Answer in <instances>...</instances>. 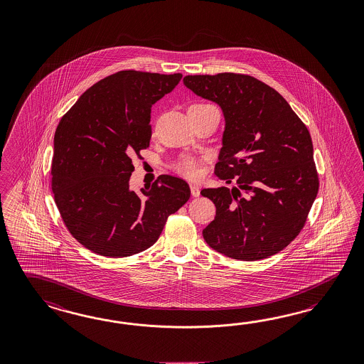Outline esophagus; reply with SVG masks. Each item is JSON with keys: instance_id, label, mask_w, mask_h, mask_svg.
Masks as SVG:
<instances>
[{"instance_id": "34e87169", "label": "esophagus", "mask_w": 364, "mask_h": 364, "mask_svg": "<svg viewBox=\"0 0 364 364\" xmlns=\"http://www.w3.org/2000/svg\"><path fill=\"white\" fill-rule=\"evenodd\" d=\"M190 191H191L193 197H199V194H200L199 187L196 186V185H190Z\"/></svg>"}]
</instances>
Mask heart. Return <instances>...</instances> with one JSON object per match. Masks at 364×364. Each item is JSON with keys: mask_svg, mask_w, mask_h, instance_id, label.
I'll return each instance as SVG.
<instances>
[{"mask_svg": "<svg viewBox=\"0 0 364 364\" xmlns=\"http://www.w3.org/2000/svg\"><path fill=\"white\" fill-rule=\"evenodd\" d=\"M176 171L183 177L196 179L200 176V161L194 156H186L176 165Z\"/></svg>", "mask_w": 364, "mask_h": 364, "instance_id": "obj_1", "label": "heart"}]
</instances>
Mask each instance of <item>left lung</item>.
<instances>
[{
    "mask_svg": "<svg viewBox=\"0 0 364 364\" xmlns=\"http://www.w3.org/2000/svg\"><path fill=\"white\" fill-rule=\"evenodd\" d=\"M183 82L222 107L226 129L214 173L238 185L200 191L217 208L203 238L232 259L269 258L299 235L319 190L310 132L281 94L249 74Z\"/></svg>",
    "mask_w": 364,
    "mask_h": 364,
    "instance_id": "8db88e82",
    "label": "left lung"
}]
</instances>
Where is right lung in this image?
<instances>
[{
    "label": "right lung",
    "mask_w": 364,
    "mask_h": 364,
    "mask_svg": "<svg viewBox=\"0 0 364 364\" xmlns=\"http://www.w3.org/2000/svg\"><path fill=\"white\" fill-rule=\"evenodd\" d=\"M182 74L121 70L94 83L63 114L54 134L52 190L69 232L102 257L149 249L166 220L190 198L181 178L159 176L151 187L129 188L151 138V106L174 90Z\"/></svg>",
    "instance_id": "add662e5"
}]
</instances>
